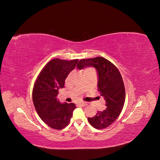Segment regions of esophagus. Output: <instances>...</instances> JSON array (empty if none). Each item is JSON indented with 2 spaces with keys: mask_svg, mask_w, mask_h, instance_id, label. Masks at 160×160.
<instances>
[{
  "mask_svg": "<svg viewBox=\"0 0 160 160\" xmlns=\"http://www.w3.org/2000/svg\"><path fill=\"white\" fill-rule=\"evenodd\" d=\"M77 105L80 106V107H84V106H85L87 105V103L85 102H81V103H79Z\"/></svg>",
  "mask_w": 160,
  "mask_h": 160,
  "instance_id": "1",
  "label": "esophagus"
}]
</instances>
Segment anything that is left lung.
<instances>
[{"mask_svg":"<svg viewBox=\"0 0 160 160\" xmlns=\"http://www.w3.org/2000/svg\"><path fill=\"white\" fill-rule=\"evenodd\" d=\"M88 67H95L98 71V91L107 108L88 119L93 128L103 129L113 123L122 111L125 98L124 83L117 67L103 57L81 59L77 64L79 69Z\"/></svg>","mask_w":160,"mask_h":160,"instance_id":"1","label":"left lung"}]
</instances>
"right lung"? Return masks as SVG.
I'll list each match as a JSON object with an SVG mask.
<instances>
[{"mask_svg":"<svg viewBox=\"0 0 160 160\" xmlns=\"http://www.w3.org/2000/svg\"><path fill=\"white\" fill-rule=\"evenodd\" d=\"M78 61L52 59L42 69L34 85V106L41 119L52 129L65 128L76 108L72 103H61L57 97L59 89L64 88L67 75L75 69Z\"/></svg>","mask_w":160,"mask_h":160,"instance_id":"1","label":"right lung"}]
</instances>
